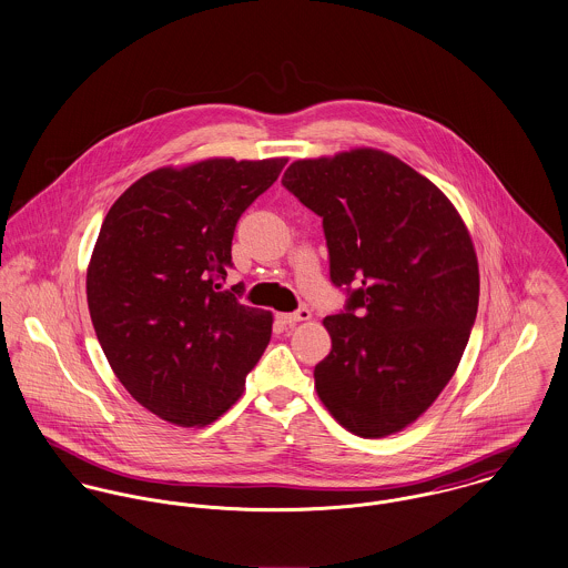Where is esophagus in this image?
Here are the masks:
<instances>
[{
    "label": "esophagus",
    "mask_w": 568,
    "mask_h": 568,
    "mask_svg": "<svg viewBox=\"0 0 568 568\" xmlns=\"http://www.w3.org/2000/svg\"><path fill=\"white\" fill-rule=\"evenodd\" d=\"M310 316H312V312L308 308H300L297 312H288V314H277V321L282 323V325H295V323H300V321H310Z\"/></svg>",
    "instance_id": "1"
}]
</instances>
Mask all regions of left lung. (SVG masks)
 <instances>
[{
    "instance_id": "8db88e82",
    "label": "left lung",
    "mask_w": 568,
    "mask_h": 568,
    "mask_svg": "<svg viewBox=\"0 0 568 568\" xmlns=\"http://www.w3.org/2000/svg\"><path fill=\"white\" fill-rule=\"evenodd\" d=\"M282 184L323 216L329 277L354 286L323 318V406L352 434L413 425L454 377L479 302V266L456 206L397 155L356 148L295 160Z\"/></svg>"
}]
</instances>
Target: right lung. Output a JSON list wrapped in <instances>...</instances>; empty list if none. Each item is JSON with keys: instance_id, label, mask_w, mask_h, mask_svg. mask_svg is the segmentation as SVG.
Returning <instances> with one entry per match:
<instances>
[{"instance_id": "obj_1", "label": "right lung", "mask_w": 568, "mask_h": 568, "mask_svg": "<svg viewBox=\"0 0 568 568\" xmlns=\"http://www.w3.org/2000/svg\"><path fill=\"white\" fill-rule=\"evenodd\" d=\"M288 158H207L136 180L103 219L87 268L91 321L114 375L150 413L204 427L243 395L273 314L221 291L241 214Z\"/></svg>"}]
</instances>
